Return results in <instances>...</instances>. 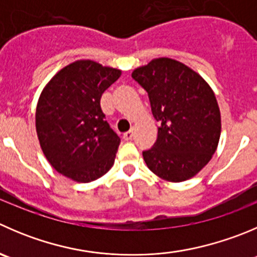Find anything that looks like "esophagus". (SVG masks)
Here are the masks:
<instances>
[{
  "mask_svg": "<svg viewBox=\"0 0 257 257\" xmlns=\"http://www.w3.org/2000/svg\"><path fill=\"white\" fill-rule=\"evenodd\" d=\"M132 138H133V132H132V131L126 132V133L123 134V139H124V141H131Z\"/></svg>",
  "mask_w": 257,
  "mask_h": 257,
  "instance_id": "esophagus-1",
  "label": "esophagus"
}]
</instances>
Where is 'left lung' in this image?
I'll list each match as a JSON object with an SVG mask.
<instances>
[{
  "label": "left lung",
  "instance_id": "obj_1",
  "mask_svg": "<svg viewBox=\"0 0 257 257\" xmlns=\"http://www.w3.org/2000/svg\"><path fill=\"white\" fill-rule=\"evenodd\" d=\"M132 78L148 93L159 123L156 143L143 152L148 168L169 182L196 176L220 141V108L212 89L196 71L168 57L152 60Z\"/></svg>",
  "mask_w": 257,
  "mask_h": 257
}]
</instances>
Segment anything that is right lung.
Masks as SVG:
<instances>
[{
  "instance_id": "obj_1",
  "label": "right lung",
  "mask_w": 257,
  "mask_h": 257,
  "mask_svg": "<svg viewBox=\"0 0 257 257\" xmlns=\"http://www.w3.org/2000/svg\"><path fill=\"white\" fill-rule=\"evenodd\" d=\"M121 71L78 60L49 81L36 108V132L49 163L76 182L95 181L114 164L120 138L105 120L101 94Z\"/></svg>"
}]
</instances>
